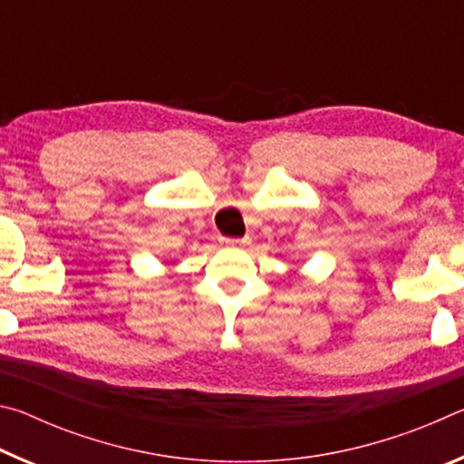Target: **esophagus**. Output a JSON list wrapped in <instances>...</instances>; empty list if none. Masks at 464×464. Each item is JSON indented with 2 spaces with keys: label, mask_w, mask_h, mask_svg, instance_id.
<instances>
[{
  "label": "esophagus",
  "mask_w": 464,
  "mask_h": 464,
  "mask_svg": "<svg viewBox=\"0 0 464 464\" xmlns=\"http://www.w3.org/2000/svg\"><path fill=\"white\" fill-rule=\"evenodd\" d=\"M227 246H247L249 237H243V239H223Z\"/></svg>",
  "instance_id": "esophagus-1"
}]
</instances>
